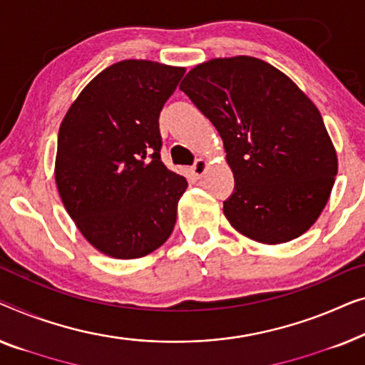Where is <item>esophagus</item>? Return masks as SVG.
<instances>
[{"instance_id":"34e87169","label":"esophagus","mask_w":365,"mask_h":365,"mask_svg":"<svg viewBox=\"0 0 365 365\" xmlns=\"http://www.w3.org/2000/svg\"><path fill=\"white\" fill-rule=\"evenodd\" d=\"M207 168H208V162L205 160V158H198V160L193 163L192 173L197 178H202L205 175V172H207Z\"/></svg>"}]
</instances>
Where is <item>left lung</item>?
I'll list each match as a JSON object with an SVG mask.
<instances>
[{
  "mask_svg": "<svg viewBox=\"0 0 365 365\" xmlns=\"http://www.w3.org/2000/svg\"><path fill=\"white\" fill-rule=\"evenodd\" d=\"M180 89L223 138L235 177L223 202L230 225L263 245L306 233L337 175L334 143L314 102L284 73L251 56L195 66Z\"/></svg>",
  "mask_w": 365,
  "mask_h": 365,
  "instance_id": "obj_1",
  "label": "left lung"
}]
</instances>
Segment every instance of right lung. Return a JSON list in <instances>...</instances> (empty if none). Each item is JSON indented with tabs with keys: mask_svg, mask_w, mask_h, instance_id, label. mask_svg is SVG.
I'll list each match as a JSON object with an SVG mask.
<instances>
[{
	"mask_svg": "<svg viewBox=\"0 0 365 365\" xmlns=\"http://www.w3.org/2000/svg\"><path fill=\"white\" fill-rule=\"evenodd\" d=\"M185 68L125 59L81 91L59 127L54 177L82 236L110 258L135 259L165 243L185 177L160 160L158 117Z\"/></svg>",
	"mask_w": 365,
	"mask_h": 365,
	"instance_id": "1",
	"label": "right lung"
}]
</instances>
